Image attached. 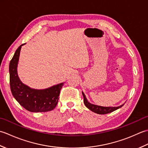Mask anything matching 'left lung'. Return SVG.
<instances>
[{"mask_svg": "<svg viewBox=\"0 0 148 148\" xmlns=\"http://www.w3.org/2000/svg\"><path fill=\"white\" fill-rule=\"evenodd\" d=\"M82 94L84 99V105H85L86 108L88 109H89L90 111L95 112L97 114H108V113H110L116 111V110L121 108V107L123 106V104L118 107H103V106L95 105V104H93V103H90L88 101L87 99L86 98L85 95H84V93L83 92H82Z\"/></svg>", "mask_w": 148, "mask_h": 148, "instance_id": "left-lung-1", "label": "left lung"}]
</instances>
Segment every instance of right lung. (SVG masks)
<instances>
[{
	"label": "right lung",
	"mask_w": 148,
	"mask_h": 148,
	"mask_svg": "<svg viewBox=\"0 0 148 148\" xmlns=\"http://www.w3.org/2000/svg\"><path fill=\"white\" fill-rule=\"evenodd\" d=\"M18 47L9 63V79L12 95L20 104L32 112L50 111L57 105L60 93L64 83L56 84L48 88H31L21 82L18 77L17 67L21 46Z\"/></svg>",
	"instance_id": "add662e5"
}]
</instances>
